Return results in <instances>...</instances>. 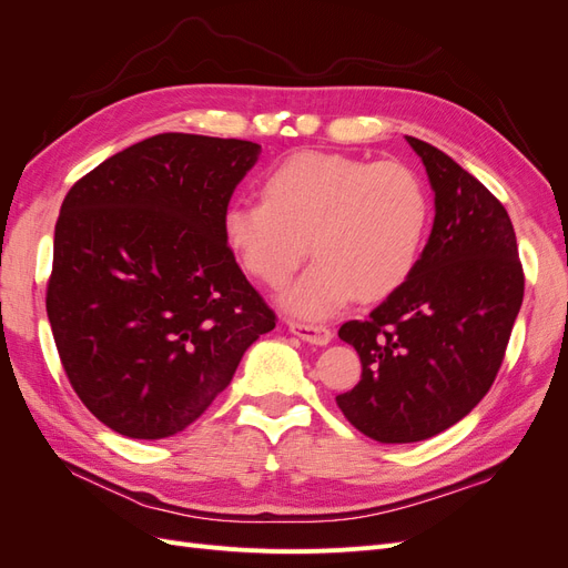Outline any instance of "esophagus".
<instances>
[{"mask_svg": "<svg viewBox=\"0 0 568 568\" xmlns=\"http://www.w3.org/2000/svg\"><path fill=\"white\" fill-rule=\"evenodd\" d=\"M288 332L298 338L313 343V346H326L332 341V332L320 324H303V322H288Z\"/></svg>", "mask_w": 568, "mask_h": 568, "instance_id": "esophagus-1", "label": "esophagus"}]
</instances>
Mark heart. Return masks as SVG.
Masks as SVG:
<instances>
[{
	"label": "heart",
	"mask_w": 568,
	"mask_h": 568,
	"mask_svg": "<svg viewBox=\"0 0 568 568\" xmlns=\"http://www.w3.org/2000/svg\"><path fill=\"white\" fill-rule=\"evenodd\" d=\"M261 199L232 201L222 232L244 270L274 288L311 244L317 263L284 296L291 313L322 320L353 296L388 298L419 263L428 199L403 163L301 151L263 178Z\"/></svg>",
	"instance_id": "obj_1"
}]
</instances>
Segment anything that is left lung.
<instances>
[{"instance_id": "1", "label": "left lung", "mask_w": 568, "mask_h": 568, "mask_svg": "<svg viewBox=\"0 0 568 568\" xmlns=\"http://www.w3.org/2000/svg\"><path fill=\"white\" fill-rule=\"evenodd\" d=\"M405 140L434 189L432 236L409 280L338 329L363 376L336 405L379 443L426 440L467 417L495 382L524 301L505 205L448 153Z\"/></svg>"}]
</instances>
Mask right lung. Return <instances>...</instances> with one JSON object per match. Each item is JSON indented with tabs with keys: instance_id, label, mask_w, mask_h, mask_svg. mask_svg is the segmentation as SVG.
Masks as SVG:
<instances>
[{
	"instance_id": "obj_1",
	"label": "right lung",
	"mask_w": 568,
	"mask_h": 568,
	"mask_svg": "<svg viewBox=\"0 0 568 568\" xmlns=\"http://www.w3.org/2000/svg\"><path fill=\"white\" fill-rule=\"evenodd\" d=\"M257 156L253 142L165 132L106 159L63 199L51 334L78 398L120 436L184 432L274 329L222 232Z\"/></svg>"
}]
</instances>
